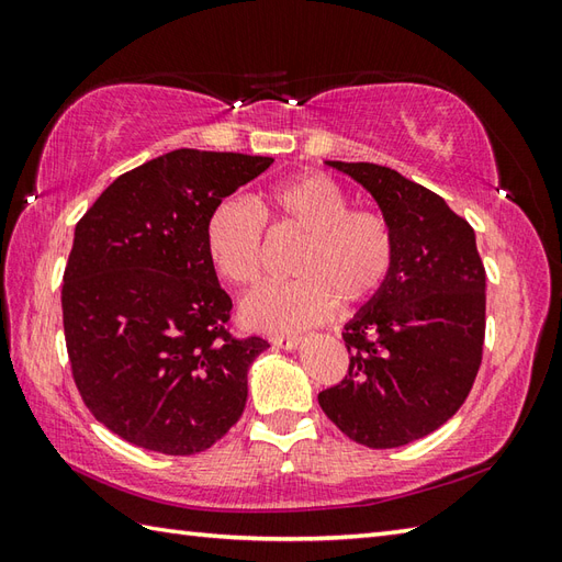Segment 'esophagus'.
I'll use <instances>...</instances> for the list:
<instances>
[{
	"label": "esophagus",
	"instance_id": "34e87169",
	"mask_svg": "<svg viewBox=\"0 0 562 562\" xmlns=\"http://www.w3.org/2000/svg\"><path fill=\"white\" fill-rule=\"evenodd\" d=\"M300 336H272L270 338V342H272V348H278V350H294L296 345H300Z\"/></svg>",
	"mask_w": 562,
	"mask_h": 562
}]
</instances>
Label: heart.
<instances>
[{
    "label": "heart",
    "mask_w": 562,
    "mask_h": 562,
    "mask_svg": "<svg viewBox=\"0 0 562 562\" xmlns=\"http://www.w3.org/2000/svg\"><path fill=\"white\" fill-rule=\"evenodd\" d=\"M272 234L304 236L290 284H274L244 304V324L294 333L330 318L336 304L372 300L396 268V232L386 214L350 207L328 176H292L268 186L254 205L226 198L210 212L205 246L212 266L238 290H254L266 274V224Z\"/></svg>",
    "instance_id": "b5f03b06"
}]
</instances>
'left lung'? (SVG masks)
Returning <instances> with one entry per match:
<instances>
[{"label": "left lung", "instance_id": "left-lung-1", "mask_svg": "<svg viewBox=\"0 0 562 562\" xmlns=\"http://www.w3.org/2000/svg\"><path fill=\"white\" fill-rule=\"evenodd\" d=\"M328 166L364 186L396 232V268L345 326L340 384L318 393L357 445H411L457 413L479 374L485 268L471 224L432 190L379 164Z\"/></svg>", "mask_w": 562, "mask_h": 562}]
</instances>
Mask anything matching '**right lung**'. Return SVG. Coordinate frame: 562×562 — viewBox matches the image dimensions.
I'll return each mask as SVG.
<instances>
[{
    "label": "right lung",
    "instance_id": "right-lung-1",
    "mask_svg": "<svg viewBox=\"0 0 562 562\" xmlns=\"http://www.w3.org/2000/svg\"><path fill=\"white\" fill-rule=\"evenodd\" d=\"M272 161L176 149L115 178L77 222L63 284L71 376L130 445L190 457L241 417L248 367L270 345L226 328L205 224Z\"/></svg>",
    "mask_w": 562,
    "mask_h": 562
}]
</instances>
